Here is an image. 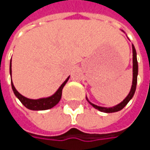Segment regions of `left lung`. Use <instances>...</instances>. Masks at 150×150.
Masks as SVG:
<instances>
[{
  "mask_svg": "<svg viewBox=\"0 0 150 150\" xmlns=\"http://www.w3.org/2000/svg\"><path fill=\"white\" fill-rule=\"evenodd\" d=\"M132 49H133V82H132V87H131V89H130L129 93L128 94V96L124 98V100L122 101L120 103H118L115 106L111 107V108H105V107H100L95 105L93 103H92L88 98L86 97L88 102L90 104L93 108H95L96 109L99 110L101 112H115L120 111L121 109H123L124 107L128 104V103L129 102L132 98L134 97V94L135 93L136 90V85H137V77H138V61H137V53H136V50L134 48V46L132 44Z\"/></svg>",
  "mask_w": 150,
  "mask_h": 150,
  "instance_id": "8db88e82",
  "label": "left lung"
}]
</instances>
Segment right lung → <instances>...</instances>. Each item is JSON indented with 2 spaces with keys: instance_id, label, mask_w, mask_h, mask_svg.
<instances>
[{
  "instance_id": "obj_1",
  "label": "right lung",
  "mask_w": 150,
  "mask_h": 150,
  "mask_svg": "<svg viewBox=\"0 0 150 150\" xmlns=\"http://www.w3.org/2000/svg\"><path fill=\"white\" fill-rule=\"evenodd\" d=\"M10 74L11 75V60L10 62ZM68 79H69V77L64 81V83L61 85L59 88L57 90V92L53 95L47 97V98H39V99H30V98H27L26 97L21 95L20 93H18V91L16 89V88L13 85V83H12V80H11V88H12V90L14 92L16 97L21 101V103L26 107V108L31 109V110H47V109H50V108H53L55 105H57L59 103L61 98H62V88L67 83V82L68 81Z\"/></svg>"
}]
</instances>
